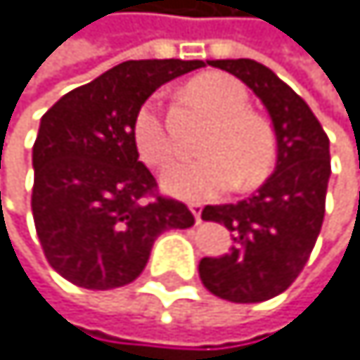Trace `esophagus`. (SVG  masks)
<instances>
[{
  "label": "esophagus",
  "instance_id": "obj_1",
  "mask_svg": "<svg viewBox=\"0 0 360 360\" xmlns=\"http://www.w3.org/2000/svg\"><path fill=\"white\" fill-rule=\"evenodd\" d=\"M190 210H193L197 224H201V204H190Z\"/></svg>",
  "mask_w": 360,
  "mask_h": 360
}]
</instances>
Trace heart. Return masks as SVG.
<instances>
[{"label": "heart", "instance_id": "1", "mask_svg": "<svg viewBox=\"0 0 360 360\" xmlns=\"http://www.w3.org/2000/svg\"><path fill=\"white\" fill-rule=\"evenodd\" d=\"M188 96L215 116V125L201 145L204 159L172 165L163 176V188L179 199L206 201L235 186L251 190L262 184L276 163V134L264 118L248 112L244 84L224 73H204L188 84ZM131 143L139 159L154 170L172 161L174 143L156 96L134 112Z\"/></svg>", "mask_w": 360, "mask_h": 360}]
</instances>
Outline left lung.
I'll return each mask as SVG.
<instances>
[{
  "label": "left lung",
  "instance_id": "left-lung-1",
  "mask_svg": "<svg viewBox=\"0 0 360 360\" xmlns=\"http://www.w3.org/2000/svg\"><path fill=\"white\" fill-rule=\"evenodd\" d=\"M208 65L233 73L264 103L278 163L253 197L204 208L201 219L224 224L235 246L221 257L201 259L199 278L217 298L264 302L293 285L314 251L332 172L329 139L309 105L269 67L248 58Z\"/></svg>",
  "mask_w": 360,
  "mask_h": 360
}]
</instances>
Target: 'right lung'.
<instances>
[{
	"instance_id": "obj_1",
	"label": "right lung",
	"mask_w": 360,
	"mask_h": 360,
	"mask_svg": "<svg viewBox=\"0 0 360 360\" xmlns=\"http://www.w3.org/2000/svg\"><path fill=\"white\" fill-rule=\"evenodd\" d=\"M199 67L201 60H127L42 116L31 208L42 251L65 280L94 291L125 287L148 264L156 237L195 224L139 161L131 118L156 86Z\"/></svg>"
}]
</instances>
